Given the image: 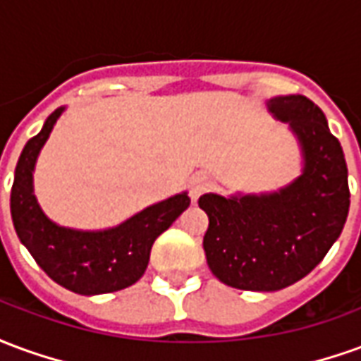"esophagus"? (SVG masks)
Listing matches in <instances>:
<instances>
[{"instance_id": "obj_1", "label": "esophagus", "mask_w": 361, "mask_h": 361, "mask_svg": "<svg viewBox=\"0 0 361 361\" xmlns=\"http://www.w3.org/2000/svg\"><path fill=\"white\" fill-rule=\"evenodd\" d=\"M209 188H211V178L207 173H195L191 180V185H189V195L193 201H197L204 191H209Z\"/></svg>"}]
</instances>
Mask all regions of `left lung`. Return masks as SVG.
Instances as JSON below:
<instances>
[{"label":"left lung","mask_w":361,"mask_h":361,"mask_svg":"<svg viewBox=\"0 0 361 361\" xmlns=\"http://www.w3.org/2000/svg\"><path fill=\"white\" fill-rule=\"evenodd\" d=\"M269 110L290 121L302 142L305 168L272 195L207 193L203 247L212 274L228 286L274 292L310 274L341 235L350 209L348 168L325 114L307 96L272 98Z\"/></svg>","instance_id":"1"}]
</instances>
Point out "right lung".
I'll return each instance as SVG.
<instances>
[{
    "label": "right lung",
    "mask_w": 361,
    "mask_h": 361,
    "mask_svg": "<svg viewBox=\"0 0 361 361\" xmlns=\"http://www.w3.org/2000/svg\"><path fill=\"white\" fill-rule=\"evenodd\" d=\"M61 111L63 108L50 114L42 131L28 139L20 152L11 188L13 224L36 263L58 284L82 295L118 292L145 274L154 240L172 226L191 199L188 193L173 195L104 232H79L54 224L32 195V170Z\"/></svg>",
    "instance_id": "obj_1"
}]
</instances>
